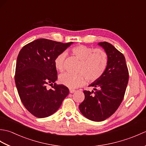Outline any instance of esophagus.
Returning a JSON list of instances; mask_svg holds the SVG:
<instances>
[{"instance_id":"esophagus-1","label":"esophagus","mask_w":146,"mask_h":146,"mask_svg":"<svg viewBox=\"0 0 146 146\" xmlns=\"http://www.w3.org/2000/svg\"><path fill=\"white\" fill-rule=\"evenodd\" d=\"M76 90H73V89H70V92L71 93V94H73V93L75 92Z\"/></svg>"}]
</instances>
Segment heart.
<instances>
[{"instance_id":"heart-1","label":"heart","mask_w":146,"mask_h":146,"mask_svg":"<svg viewBox=\"0 0 146 146\" xmlns=\"http://www.w3.org/2000/svg\"><path fill=\"white\" fill-rule=\"evenodd\" d=\"M71 52L81 61L79 74L69 73L61 74L59 78L62 85L70 88H76L85 84L86 78L89 82H95L104 75L108 64L107 55L100 49H94L85 45H78L71 49ZM66 58L64 52H61L54 60L56 69L61 71L64 68V61Z\"/></svg>"}]
</instances>
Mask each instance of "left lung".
Returning <instances> with one entry per match:
<instances>
[{
    "label": "left lung",
    "mask_w": 146,
    "mask_h": 146,
    "mask_svg": "<svg viewBox=\"0 0 146 146\" xmlns=\"http://www.w3.org/2000/svg\"><path fill=\"white\" fill-rule=\"evenodd\" d=\"M98 45L107 55L106 70L100 79L89 85L94 86L95 91H83L85 100L79 105L83 115L95 122L105 120L117 110L129 81L128 68L123 54L107 42H98Z\"/></svg>",
    "instance_id": "obj_1"
}]
</instances>
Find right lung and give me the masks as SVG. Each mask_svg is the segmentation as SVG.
<instances>
[{
  "mask_svg": "<svg viewBox=\"0 0 146 146\" xmlns=\"http://www.w3.org/2000/svg\"><path fill=\"white\" fill-rule=\"evenodd\" d=\"M73 42L62 43L38 39L24 46L18 54L15 82L22 103L33 115L44 118L60 107L70 91L63 85H56L57 71L54 60ZM54 83L52 89L46 86Z\"/></svg>",
  "mask_w": 146,
  "mask_h": 146,
  "instance_id": "obj_1",
  "label": "right lung"
}]
</instances>
